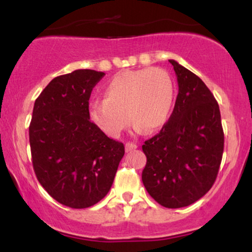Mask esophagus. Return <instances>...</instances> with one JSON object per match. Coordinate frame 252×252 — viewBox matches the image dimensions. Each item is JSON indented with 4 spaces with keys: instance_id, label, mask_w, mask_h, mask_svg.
Returning a JSON list of instances; mask_svg holds the SVG:
<instances>
[{
    "instance_id": "34e87169",
    "label": "esophagus",
    "mask_w": 252,
    "mask_h": 252,
    "mask_svg": "<svg viewBox=\"0 0 252 252\" xmlns=\"http://www.w3.org/2000/svg\"><path fill=\"white\" fill-rule=\"evenodd\" d=\"M136 148H137V146H136V144H134V143H130V142H128V143H126V144H125V149H126L127 153H129V151L135 150Z\"/></svg>"
}]
</instances>
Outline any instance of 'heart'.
<instances>
[{"instance_id": "obj_1", "label": "heart", "mask_w": 252, "mask_h": 252, "mask_svg": "<svg viewBox=\"0 0 252 252\" xmlns=\"http://www.w3.org/2000/svg\"><path fill=\"white\" fill-rule=\"evenodd\" d=\"M174 102V85L163 68L148 67L120 72L104 91V101L89 105V118L103 133L120 136L130 120L135 129H159L167 122Z\"/></svg>"}]
</instances>
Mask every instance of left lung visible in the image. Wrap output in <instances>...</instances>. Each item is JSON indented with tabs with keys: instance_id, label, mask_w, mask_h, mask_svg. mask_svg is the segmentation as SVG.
<instances>
[{
	"instance_id": "8db88e82",
	"label": "left lung",
	"mask_w": 252,
	"mask_h": 252,
	"mask_svg": "<svg viewBox=\"0 0 252 252\" xmlns=\"http://www.w3.org/2000/svg\"><path fill=\"white\" fill-rule=\"evenodd\" d=\"M179 93L160 132L147 140L142 182L157 203L168 209L198 201L215 184L223 153L219 105L197 75L175 62Z\"/></svg>"
}]
</instances>
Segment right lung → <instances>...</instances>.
<instances>
[{"label":"right lung","instance_id":"obj_1","mask_svg":"<svg viewBox=\"0 0 252 252\" xmlns=\"http://www.w3.org/2000/svg\"><path fill=\"white\" fill-rule=\"evenodd\" d=\"M104 72L75 70L53 79L35 99L30 125L33 168L54 199L72 209L108 194L125 154L89 119V97Z\"/></svg>","mask_w":252,"mask_h":252}]
</instances>
